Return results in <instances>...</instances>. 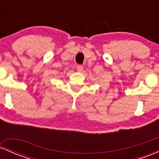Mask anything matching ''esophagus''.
<instances>
[{
    "label": "esophagus",
    "instance_id": "34e87169",
    "mask_svg": "<svg viewBox=\"0 0 159 159\" xmlns=\"http://www.w3.org/2000/svg\"><path fill=\"white\" fill-rule=\"evenodd\" d=\"M76 69H77L78 72H82V71L84 70L83 66H81V65H78L77 66H76Z\"/></svg>",
    "mask_w": 159,
    "mask_h": 159
}]
</instances>
